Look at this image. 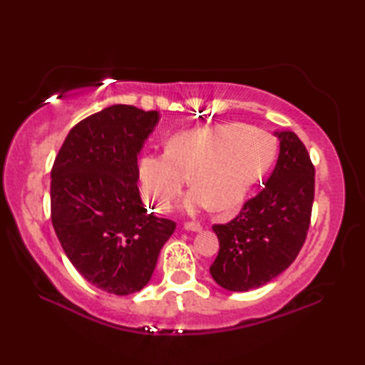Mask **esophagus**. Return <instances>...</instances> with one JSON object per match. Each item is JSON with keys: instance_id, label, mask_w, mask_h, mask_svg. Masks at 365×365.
<instances>
[{"instance_id": "esophagus-1", "label": "esophagus", "mask_w": 365, "mask_h": 365, "mask_svg": "<svg viewBox=\"0 0 365 365\" xmlns=\"http://www.w3.org/2000/svg\"><path fill=\"white\" fill-rule=\"evenodd\" d=\"M185 229L187 230H191V232H200L202 230V226H200L199 222H196V221H188V222H185V226H183Z\"/></svg>"}]
</instances>
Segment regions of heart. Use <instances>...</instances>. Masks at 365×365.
I'll list each match as a JSON object with an SVG mask.
<instances>
[{"instance_id":"1","label":"heart","mask_w":365,"mask_h":365,"mask_svg":"<svg viewBox=\"0 0 365 365\" xmlns=\"http://www.w3.org/2000/svg\"><path fill=\"white\" fill-rule=\"evenodd\" d=\"M276 155L267 131L243 123H218L178 131L166 141L165 153H147L138 163L144 197L166 212L185 185L195 187L185 200L188 210L210 205L230 212L243 202Z\"/></svg>"}]
</instances>
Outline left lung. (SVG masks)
I'll return each mask as SVG.
<instances>
[{
  "label": "left lung",
  "instance_id": "obj_1",
  "mask_svg": "<svg viewBox=\"0 0 365 365\" xmlns=\"http://www.w3.org/2000/svg\"><path fill=\"white\" fill-rule=\"evenodd\" d=\"M276 168L257 196L226 224H215L220 252L210 274L230 292L265 285L298 257L311 226L315 168L293 131L276 133Z\"/></svg>",
  "mask_w": 365,
  "mask_h": 365
}]
</instances>
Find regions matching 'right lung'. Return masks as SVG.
Masks as SVG:
<instances>
[{"label": "right lung", "instance_id": "obj_1", "mask_svg": "<svg viewBox=\"0 0 365 365\" xmlns=\"http://www.w3.org/2000/svg\"><path fill=\"white\" fill-rule=\"evenodd\" d=\"M157 111L113 105L76 123L51 168V222L76 271L113 294L150 281L173 220L147 213L138 190V153Z\"/></svg>", "mask_w": 365, "mask_h": 365}]
</instances>
